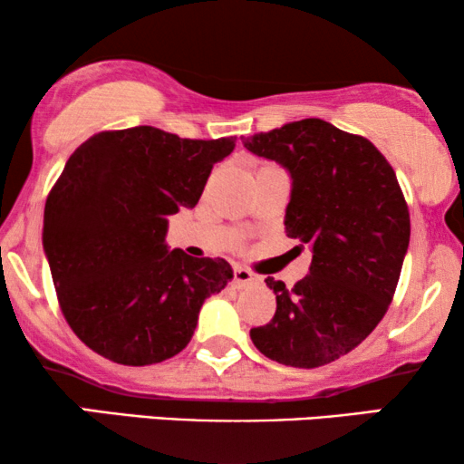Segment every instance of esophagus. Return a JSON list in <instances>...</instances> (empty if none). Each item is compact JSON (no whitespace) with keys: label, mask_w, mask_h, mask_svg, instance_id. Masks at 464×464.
I'll use <instances>...</instances> for the list:
<instances>
[{"label":"esophagus","mask_w":464,"mask_h":464,"mask_svg":"<svg viewBox=\"0 0 464 464\" xmlns=\"http://www.w3.org/2000/svg\"><path fill=\"white\" fill-rule=\"evenodd\" d=\"M232 283H234V287L243 289V287H249V285H253V283H257V276L246 268H234Z\"/></svg>","instance_id":"34e87169"}]
</instances>
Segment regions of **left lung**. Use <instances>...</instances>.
<instances>
[{"label": "left lung", "mask_w": 464, "mask_h": 464, "mask_svg": "<svg viewBox=\"0 0 464 464\" xmlns=\"http://www.w3.org/2000/svg\"><path fill=\"white\" fill-rule=\"evenodd\" d=\"M243 143L289 173L285 232L313 251L308 276L294 289L266 278L276 313L251 329V340L283 365H327L376 329L395 294L410 245V211L395 170L365 137L319 118Z\"/></svg>", "instance_id": "8db88e82"}]
</instances>
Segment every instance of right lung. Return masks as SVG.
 <instances>
[{
  "label": "right lung",
  "mask_w": 464,
  "mask_h": 464,
  "mask_svg": "<svg viewBox=\"0 0 464 464\" xmlns=\"http://www.w3.org/2000/svg\"><path fill=\"white\" fill-rule=\"evenodd\" d=\"M237 137L105 130L69 156L44 208L42 243L73 334L120 365L175 357L202 302L234 276L226 259L169 249V215L194 208Z\"/></svg>",
  "instance_id": "obj_1"
}]
</instances>
